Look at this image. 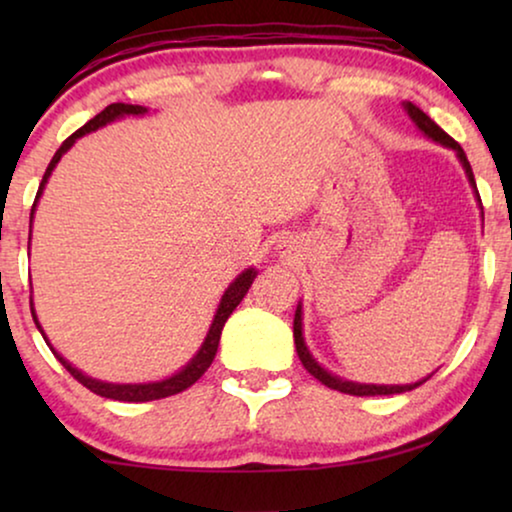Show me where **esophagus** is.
<instances>
[{
    "instance_id": "esophagus-1",
    "label": "esophagus",
    "mask_w": 512,
    "mask_h": 512,
    "mask_svg": "<svg viewBox=\"0 0 512 512\" xmlns=\"http://www.w3.org/2000/svg\"><path fill=\"white\" fill-rule=\"evenodd\" d=\"M282 254H284V251H282Z\"/></svg>"
}]
</instances>
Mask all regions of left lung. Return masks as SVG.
<instances>
[{"mask_svg": "<svg viewBox=\"0 0 512 512\" xmlns=\"http://www.w3.org/2000/svg\"><path fill=\"white\" fill-rule=\"evenodd\" d=\"M403 109L405 114H408L412 118V123L417 125V130L422 132L424 137L433 139V142L443 144L447 146V149H452L454 153H457L459 163L461 167H464L466 177H468V184H471L473 193H475V200H478V207L482 209V202H480V193H478V186H475V177H473V170H471V163H468L466 153L461 146L454 142V139L447 135V132L440 128V125H436L431 121L429 116L424 114L422 109L417 107V104L412 102H403ZM482 214V212H480ZM482 219H485V214H482ZM293 340H296V352H298V359L303 361V366L307 373H312L314 377L321 384H326V387H331L335 391H342V394H352V396H389V394H403V391H412L415 387H419V384L429 380V377H424V380L419 382H412V384H363V382H352V380H342V377L328 373V370L321 366V363L314 359L310 349H307L305 345V338H303V305L298 303L296 307V317H293Z\"/></svg>", "mask_w": 512, "mask_h": 512, "instance_id": "1", "label": "left lung"}]
</instances>
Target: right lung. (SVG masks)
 Wrapping results in <instances>:
<instances>
[{"mask_svg": "<svg viewBox=\"0 0 512 512\" xmlns=\"http://www.w3.org/2000/svg\"><path fill=\"white\" fill-rule=\"evenodd\" d=\"M149 114V109L146 107H139V104H125V102H114L109 104L107 109H102L100 114H97L95 118H90V121L83 125V128H79L74 132L72 137H67L65 142H62V146L58 151H55V156L51 163H48L46 172H44V179H41L39 184V191H37V198H34V205H32V214H30V240H32V219H34V212H37V202L41 195H44V188L48 184V179H51V174L55 170V165L60 163V158L65 156V153L72 149V146L76 144V139L83 137V135H90V132L100 130L104 128V125L114 123L118 121V118H125V116H146ZM256 268H247L242 270L240 275H237L233 282H230V286L226 291H223L221 296V303L219 307H216V314L212 319V326H209V331L205 335V340H202V345L198 352L193 354V359L186 363L184 368L177 370V373L165 377V380H158V382H137V384H118V382H102V380H95V377H90L86 373H81L79 368L72 366L65 356H62L60 352H55V347L48 342L44 328H41L39 319H37V312H34V303H32V296H30V307H32V319L34 324H37V328L41 331V335H44L46 345L51 347V352L55 354V359H58L62 366H65L69 370V375H74V380H79L83 387L93 391V394L97 396H104V398H114V401H125V403H146V401H156V398H167V396H174L179 394V391H184L191 387V384H195L200 380L202 375H205V370L212 366L214 356H216V349H219V340H221V331L223 326H226V321L230 314H233V310L237 305L242 303V298L247 296L249 286L251 282L256 279ZM32 286V282H30Z\"/></svg>", "mask_w": 512, "mask_h": 512, "instance_id": "obj_1", "label": "right lung"}]
</instances>
